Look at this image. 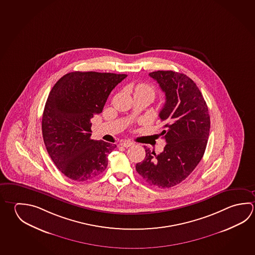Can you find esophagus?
Returning <instances> with one entry per match:
<instances>
[{"mask_svg":"<svg viewBox=\"0 0 255 255\" xmlns=\"http://www.w3.org/2000/svg\"><path fill=\"white\" fill-rule=\"evenodd\" d=\"M121 144L122 146H124V147H129L131 145H133L134 143L131 142V141H124V142H122Z\"/></svg>","mask_w":255,"mask_h":255,"instance_id":"esophagus-1","label":"esophagus"}]
</instances>
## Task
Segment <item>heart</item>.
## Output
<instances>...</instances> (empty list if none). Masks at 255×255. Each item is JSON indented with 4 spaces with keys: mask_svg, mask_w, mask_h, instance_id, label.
Masks as SVG:
<instances>
[{
    "mask_svg": "<svg viewBox=\"0 0 255 255\" xmlns=\"http://www.w3.org/2000/svg\"><path fill=\"white\" fill-rule=\"evenodd\" d=\"M135 92H140V93H148L151 94L152 96L154 95V91L153 89L147 84H140L136 87V91Z\"/></svg>",
    "mask_w": 255,
    "mask_h": 255,
    "instance_id": "b5f03b06",
    "label": "heart"
}]
</instances>
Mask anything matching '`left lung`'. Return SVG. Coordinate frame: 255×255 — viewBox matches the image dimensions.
Masks as SVG:
<instances>
[{"mask_svg": "<svg viewBox=\"0 0 255 255\" xmlns=\"http://www.w3.org/2000/svg\"><path fill=\"white\" fill-rule=\"evenodd\" d=\"M149 75L165 93L159 117L166 144L159 154L145 148V158L135 169L150 185L171 188L184 181L203 157L210 129L209 109L198 86L185 74L156 71Z\"/></svg>", "mask_w": 255, "mask_h": 255, "instance_id": "8db88e82", "label": "left lung"}]
</instances>
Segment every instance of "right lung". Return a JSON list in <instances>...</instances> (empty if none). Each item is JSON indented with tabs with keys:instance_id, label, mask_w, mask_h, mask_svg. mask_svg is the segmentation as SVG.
I'll return each instance as SVG.
<instances>
[{
	"instance_id": "right-lung-1",
	"label": "right lung",
	"mask_w": 255,
	"mask_h": 255,
	"mask_svg": "<svg viewBox=\"0 0 255 255\" xmlns=\"http://www.w3.org/2000/svg\"><path fill=\"white\" fill-rule=\"evenodd\" d=\"M127 74L73 72L57 81L46 100L42 134L58 170L73 181H85L106 170L116 144L93 140L92 122Z\"/></svg>"
}]
</instances>
